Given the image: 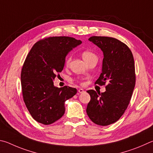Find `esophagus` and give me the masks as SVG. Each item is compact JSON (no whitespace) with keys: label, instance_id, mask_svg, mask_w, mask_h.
Segmentation results:
<instances>
[{"label":"esophagus","instance_id":"obj_1","mask_svg":"<svg viewBox=\"0 0 153 153\" xmlns=\"http://www.w3.org/2000/svg\"><path fill=\"white\" fill-rule=\"evenodd\" d=\"M78 91L80 93H82L83 92H85V91H84V89H81V88H80V89L78 90Z\"/></svg>","mask_w":153,"mask_h":153}]
</instances>
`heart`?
I'll return each instance as SVG.
<instances>
[{
  "instance_id": "heart-1",
  "label": "heart",
  "mask_w": 153,
  "mask_h": 153,
  "mask_svg": "<svg viewBox=\"0 0 153 153\" xmlns=\"http://www.w3.org/2000/svg\"><path fill=\"white\" fill-rule=\"evenodd\" d=\"M96 55L94 53H93L91 52H90V51H84L82 53V59L85 61V62H87L88 60H89L90 59H91L93 57H95ZM70 60H71V58H67V60L66 61V64H68L70 62Z\"/></svg>"
}]
</instances>
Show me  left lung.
I'll use <instances>...</instances> for the list:
<instances>
[{"label": "left lung", "instance_id": "8db88e82", "mask_svg": "<svg viewBox=\"0 0 153 153\" xmlns=\"http://www.w3.org/2000/svg\"><path fill=\"white\" fill-rule=\"evenodd\" d=\"M89 40L103 53L102 72L95 84L108 85L101 93L87 91L91 100L86 111L93 122L105 126L117 122L128 108L135 87L134 61L130 48L118 39L93 36Z\"/></svg>", "mask_w": 153, "mask_h": 153}]
</instances>
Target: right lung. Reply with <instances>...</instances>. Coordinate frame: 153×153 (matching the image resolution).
<instances>
[{
    "mask_svg": "<svg viewBox=\"0 0 153 153\" xmlns=\"http://www.w3.org/2000/svg\"><path fill=\"white\" fill-rule=\"evenodd\" d=\"M82 42L70 37H52L36 42L29 51L21 74L24 102L33 118L49 125L61 118L64 103L76 89L53 85L56 74L62 71L67 54Z\"/></svg>",
    "mask_w": 153,
    "mask_h": 153,
    "instance_id": "1",
    "label": "right lung"
}]
</instances>
